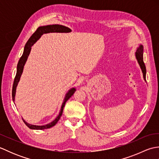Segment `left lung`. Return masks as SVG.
<instances>
[{
  "instance_id": "left-lung-1",
  "label": "left lung",
  "mask_w": 159,
  "mask_h": 159,
  "mask_svg": "<svg viewBox=\"0 0 159 159\" xmlns=\"http://www.w3.org/2000/svg\"><path fill=\"white\" fill-rule=\"evenodd\" d=\"M143 45L140 44L139 46L138 47V48L137 49V51L135 52V56H136V59L137 60V61L139 64L141 69V70H142L143 79L145 80H146V66H145V63L143 62Z\"/></svg>"
}]
</instances>
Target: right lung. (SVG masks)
I'll list each match as a JSON object with an SVG mask.
<instances>
[{
    "label": "right lung",
    "mask_w": 159,
    "mask_h": 159,
    "mask_svg": "<svg viewBox=\"0 0 159 159\" xmlns=\"http://www.w3.org/2000/svg\"><path fill=\"white\" fill-rule=\"evenodd\" d=\"M72 31V30L69 29L67 26H63V25H47V26H39L36 30L35 32L33 33V34L31 36V38L29 39V40L26 42L25 44V48H24V52L22 57H20V59L18 61V66H17V72H16V75L14 79V81H13V88H12V99L13 101L14 102L15 101V96H16V87L18 86V84L20 81V76H21L24 66L25 65V63L27 60L28 57L31 52V46L34 44V43L38 41V40L40 38L43 34L44 33H70ZM76 89L75 88H72L70 89L68 92L66 93L65 98L63 100V102L62 103L61 108V111L59 112V116L56 117L55 120H53L52 122H50L46 125H43V126H36V125H32L26 122L23 119V121L25 124L29 128L31 129H34V130H43V129H47V128H50L52 126H55V125L57 123L60 119L61 116H62L63 108L65 107L66 102L67 100H68L72 96L74 93L75 92Z\"/></svg>",
    "instance_id": "right-lung-1"
}]
</instances>
